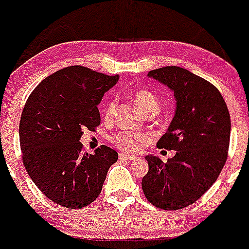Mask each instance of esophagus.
I'll use <instances>...</instances> for the list:
<instances>
[{
  "label": "esophagus",
  "mask_w": 249,
  "mask_h": 249,
  "mask_svg": "<svg viewBox=\"0 0 249 249\" xmlns=\"http://www.w3.org/2000/svg\"><path fill=\"white\" fill-rule=\"evenodd\" d=\"M119 159L126 160V161H131V160L136 159V157H134V155H129V154H119Z\"/></svg>",
  "instance_id": "obj_1"
}]
</instances>
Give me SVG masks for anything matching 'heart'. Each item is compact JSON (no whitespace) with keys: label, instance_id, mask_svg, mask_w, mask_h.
Here are the masks:
<instances>
[{"label":"heart","instance_id":"obj_1","mask_svg":"<svg viewBox=\"0 0 249 249\" xmlns=\"http://www.w3.org/2000/svg\"><path fill=\"white\" fill-rule=\"evenodd\" d=\"M132 101L135 102L139 108L144 114L154 113L159 110V100L157 95L148 89H139L132 94ZM115 110V101H110L105 109V117L106 119L112 118L113 113ZM150 137L143 132H131V131H122L114 135L112 142L120 150H124L127 153H137L141 150V147L145 143L149 142Z\"/></svg>","mask_w":249,"mask_h":249}]
</instances>
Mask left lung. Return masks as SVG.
Segmentation results:
<instances>
[{
  "label": "left lung",
  "instance_id": "1",
  "mask_svg": "<svg viewBox=\"0 0 249 249\" xmlns=\"http://www.w3.org/2000/svg\"><path fill=\"white\" fill-rule=\"evenodd\" d=\"M148 76L175 94V117L157 147L176 155L167 162L145 157L149 170L142 189L155 207L176 211L199 200L220 175L229 150L230 114L219 90L188 70L166 66Z\"/></svg>",
  "mask_w": 249,
  "mask_h": 249
}]
</instances>
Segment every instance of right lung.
<instances>
[{"instance_id": "add662e5", "label": "right lung", "mask_w": 249, "mask_h": 249, "mask_svg": "<svg viewBox=\"0 0 249 249\" xmlns=\"http://www.w3.org/2000/svg\"><path fill=\"white\" fill-rule=\"evenodd\" d=\"M119 79L70 66L44 78L30 94L19 125L21 159L32 182L53 202L85 207L102 190L118 153L107 145L83 150V130L101 123L97 105Z\"/></svg>"}]
</instances>
